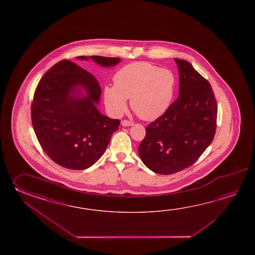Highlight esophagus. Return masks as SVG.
Masks as SVG:
<instances>
[{"label": "esophagus", "instance_id": "1", "mask_svg": "<svg viewBox=\"0 0 255 255\" xmlns=\"http://www.w3.org/2000/svg\"><path fill=\"white\" fill-rule=\"evenodd\" d=\"M121 124L123 127H130V126L133 125V122L132 121H128V120H123L121 122Z\"/></svg>", "mask_w": 255, "mask_h": 255}]
</instances>
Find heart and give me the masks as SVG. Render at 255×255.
I'll list each match as a JSON object with an SVG mask.
<instances>
[{
    "label": "heart",
    "instance_id": "b5f03b06",
    "mask_svg": "<svg viewBox=\"0 0 255 255\" xmlns=\"http://www.w3.org/2000/svg\"><path fill=\"white\" fill-rule=\"evenodd\" d=\"M115 85L104 87V103L110 114L120 117L130 106L143 120L160 118L173 103L177 77L173 72L148 62H135L120 68Z\"/></svg>",
    "mask_w": 255,
    "mask_h": 255
}]
</instances>
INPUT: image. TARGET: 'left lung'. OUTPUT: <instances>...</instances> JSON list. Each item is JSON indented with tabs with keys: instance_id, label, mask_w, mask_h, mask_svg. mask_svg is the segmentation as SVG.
<instances>
[{
	"instance_id": "obj_1",
	"label": "left lung",
	"mask_w": 255,
	"mask_h": 255,
	"mask_svg": "<svg viewBox=\"0 0 255 255\" xmlns=\"http://www.w3.org/2000/svg\"><path fill=\"white\" fill-rule=\"evenodd\" d=\"M174 60L179 70V98L146 127L138 146L146 168L162 175L191 166L211 145L216 131L217 101L210 83L189 62Z\"/></svg>"
}]
</instances>
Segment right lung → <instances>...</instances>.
<instances>
[{
  "label": "right lung",
  "instance_id": "add662e5",
  "mask_svg": "<svg viewBox=\"0 0 255 255\" xmlns=\"http://www.w3.org/2000/svg\"><path fill=\"white\" fill-rule=\"evenodd\" d=\"M103 67L120 62L118 57L92 55ZM101 88L96 77L68 60L51 67L39 82L33 96L32 123L43 151L64 168L86 169L102 157L120 120L98 109Z\"/></svg>",
  "mask_w": 255,
  "mask_h": 255
}]
</instances>
